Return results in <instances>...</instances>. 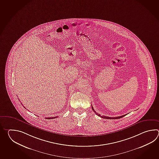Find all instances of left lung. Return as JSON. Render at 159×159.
I'll return each instance as SVG.
<instances>
[{
  "mask_svg": "<svg viewBox=\"0 0 159 159\" xmlns=\"http://www.w3.org/2000/svg\"><path fill=\"white\" fill-rule=\"evenodd\" d=\"M91 107H92V110H93V111L94 112L95 114H96L99 116H101L102 118L109 119H117L122 118V117H123V116H125L126 115V114H125V115H122V116H116V117H108V116H103V115L101 116L99 114H98L97 112L95 111L92 105H91Z\"/></svg>",
  "mask_w": 159,
  "mask_h": 159,
  "instance_id": "obj_1",
  "label": "left lung"
}]
</instances>
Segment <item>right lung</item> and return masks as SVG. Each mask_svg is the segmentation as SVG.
I'll return each mask as SVG.
<instances>
[{
    "label": "right lung",
    "instance_id": "obj_1",
    "mask_svg": "<svg viewBox=\"0 0 159 159\" xmlns=\"http://www.w3.org/2000/svg\"><path fill=\"white\" fill-rule=\"evenodd\" d=\"M24 108H25V107H24ZM58 116H56V117H50V118H47L46 119H54L56 118H57Z\"/></svg>",
    "mask_w": 159,
    "mask_h": 159
}]
</instances>
